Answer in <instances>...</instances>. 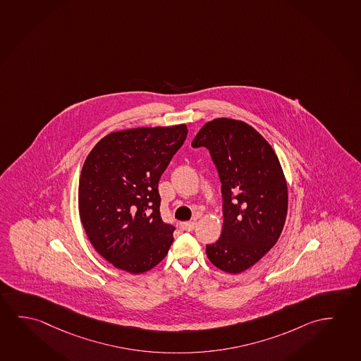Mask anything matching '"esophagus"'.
I'll use <instances>...</instances> for the list:
<instances>
[{
    "mask_svg": "<svg viewBox=\"0 0 361 361\" xmlns=\"http://www.w3.org/2000/svg\"><path fill=\"white\" fill-rule=\"evenodd\" d=\"M180 227H182V229H184V231H187V232H192V231L195 228V222H193V221H190V222H182Z\"/></svg>",
    "mask_w": 361,
    "mask_h": 361,
    "instance_id": "1",
    "label": "esophagus"
}]
</instances>
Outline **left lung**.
<instances>
[{"mask_svg": "<svg viewBox=\"0 0 361 361\" xmlns=\"http://www.w3.org/2000/svg\"><path fill=\"white\" fill-rule=\"evenodd\" d=\"M206 147L222 183L224 227L207 257L217 269L240 274L280 238L287 216V184L272 147L245 121L218 118L192 142Z\"/></svg>", "mask_w": 361, "mask_h": 361, "instance_id": "left-lung-1", "label": "left lung"}]
</instances>
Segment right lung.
<instances>
[{"mask_svg": "<svg viewBox=\"0 0 361 361\" xmlns=\"http://www.w3.org/2000/svg\"><path fill=\"white\" fill-rule=\"evenodd\" d=\"M187 133L185 124L110 133L86 157L81 224L97 253L116 269L147 272L172 246L176 228L161 221L158 183Z\"/></svg>", "mask_w": 361, "mask_h": 361, "instance_id": "obj_1", "label": "right lung"}]
</instances>
